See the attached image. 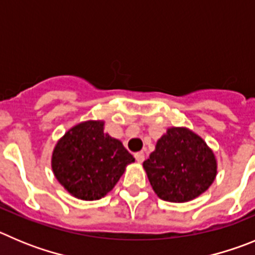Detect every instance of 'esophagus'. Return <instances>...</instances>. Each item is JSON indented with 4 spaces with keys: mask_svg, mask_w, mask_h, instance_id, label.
Listing matches in <instances>:
<instances>
[{
    "mask_svg": "<svg viewBox=\"0 0 255 255\" xmlns=\"http://www.w3.org/2000/svg\"><path fill=\"white\" fill-rule=\"evenodd\" d=\"M134 159H136L138 162H143V160H144V153H143V152H137V153H134Z\"/></svg>",
    "mask_w": 255,
    "mask_h": 255,
    "instance_id": "1",
    "label": "esophagus"
}]
</instances>
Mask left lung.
Segmentation results:
<instances>
[{
	"label": "left lung",
	"instance_id": "left-lung-1",
	"mask_svg": "<svg viewBox=\"0 0 255 255\" xmlns=\"http://www.w3.org/2000/svg\"><path fill=\"white\" fill-rule=\"evenodd\" d=\"M152 189L167 202H187L208 189L217 171L213 152L198 134L170 128L143 162Z\"/></svg>",
	"mask_w": 255,
	"mask_h": 255
}]
</instances>
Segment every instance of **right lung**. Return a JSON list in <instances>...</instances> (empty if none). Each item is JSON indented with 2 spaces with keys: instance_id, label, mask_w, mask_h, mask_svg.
Listing matches in <instances>:
<instances>
[{
  "instance_id": "1",
  "label": "right lung",
  "mask_w": 255,
  "mask_h": 255,
  "mask_svg": "<svg viewBox=\"0 0 255 255\" xmlns=\"http://www.w3.org/2000/svg\"><path fill=\"white\" fill-rule=\"evenodd\" d=\"M103 122L75 126L57 143L52 167L58 182L72 196L95 201L113 189L134 157L122 142L105 134Z\"/></svg>"
}]
</instances>
